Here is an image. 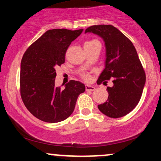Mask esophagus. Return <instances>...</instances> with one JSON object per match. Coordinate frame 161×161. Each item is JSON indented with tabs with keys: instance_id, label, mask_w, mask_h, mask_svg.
Instances as JSON below:
<instances>
[{
	"instance_id": "34e87169",
	"label": "esophagus",
	"mask_w": 161,
	"mask_h": 161,
	"mask_svg": "<svg viewBox=\"0 0 161 161\" xmlns=\"http://www.w3.org/2000/svg\"><path fill=\"white\" fill-rule=\"evenodd\" d=\"M86 91H94V90H95V87L91 86V85H86Z\"/></svg>"
}]
</instances>
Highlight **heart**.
<instances>
[{
	"label": "heart",
	"instance_id": "1",
	"mask_svg": "<svg viewBox=\"0 0 161 161\" xmlns=\"http://www.w3.org/2000/svg\"><path fill=\"white\" fill-rule=\"evenodd\" d=\"M97 42L96 40H90V41H87V42L85 43V45H88V44H92V43H94V42ZM85 78L86 79H88V77L86 76V75H85Z\"/></svg>",
	"mask_w": 161,
	"mask_h": 161
}]
</instances>
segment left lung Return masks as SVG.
<instances>
[{"label": "left lung", "instance_id": "left-lung-1", "mask_svg": "<svg viewBox=\"0 0 161 161\" xmlns=\"http://www.w3.org/2000/svg\"><path fill=\"white\" fill-rule=\"evenodd\" d=\"M87 32L101 37L106 49L104 69L97 83L112 78L114 83L107 88L108 101L97 107L109 117H122L136 108L145 85V73L137 51L132 42L114 25H92L86 29Z\"/></svg>", "mask_w": 161, "mask_h": 161}]
</instances>
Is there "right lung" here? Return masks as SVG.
I'll return each mask as SVG.
<instances>
[{
    "instance_id": "obj_1",
    "label": "right lung",
    "mask_w": 161,
    "mask_h": 161,
    "mask_svg": "<svg viewBox=\"0 0 161 161\" xmlns=\"http://www.w3.org/2000/svg\"><path fill=\"white\" fill-rule=\"evenodd\" d=\"M83 29L47 30L26 50L20 66V94L29 112L40 120L58 123L73 114L77 98L86 90L79 81L65 88L55 86L57 66L65 62L66 51Z\"/></svg>"
}]
</instances>
